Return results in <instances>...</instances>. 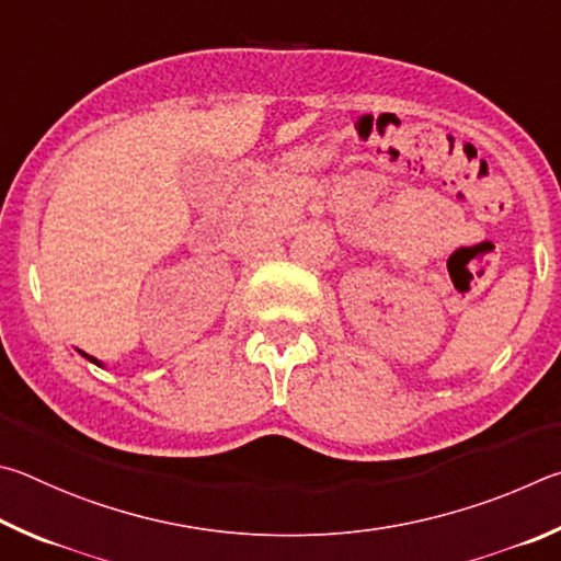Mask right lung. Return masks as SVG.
Instances as JSON below:
<instances>
[{
    "instance_id": "obj_1",
    "label": "right lung",
    "mask_w": 561,
    "mask_h": 561,
    "mask_svg": "<svg viewBox=\"0 0 561 561\" xmlns=\"http://www.w3.org/2000/svg\"><path fill=\"white\" fill-rule=\"evenodd\" d=\"M81 355H83V357H85L88 362H93V365H98V367H103V365H101V362H98L95 357H88V355H85V352H81Z\"/></svg>"
}]
</instances>
